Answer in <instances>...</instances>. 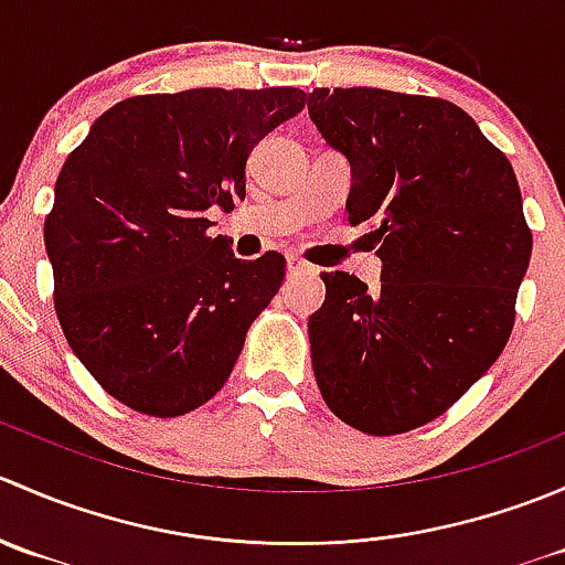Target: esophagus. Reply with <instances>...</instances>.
<instances>
[{
	"mask_svg": "<svg viewBox=\"0 0 565 565\" xmlns=\"http://www.w3.org/2000/svg\"><path fill=\"white\" fill-rule=\"evenodd\" d=\"M311 265L306 259H300V256H289L287 259V273L289 276H298V273H309Z\"/></svg>",
	"mask_w": 565,
	"mask_h": 565,
	"instance_id": "34e87169",
	"label": "esophagus"
}]
</instances>
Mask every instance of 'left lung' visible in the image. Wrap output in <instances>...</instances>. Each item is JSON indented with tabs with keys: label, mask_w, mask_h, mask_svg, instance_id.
Returning a JSON list of instances; mask_svg holds the SVG:
<instances>
[{
	"label": "left lung",
	"mask_w": 565,
	"mask_h": 565,
	"mask_svg": "<svg viewBox=\"0 0 565 565\" xmlns=\"http://www.w3.org/2000/svg\"><path fill=\"white\" fill-rule=\"evenodd\" d=\"M309 117L350 161V224H369L383 284L322 273L309 319L324 404L366 435L446 413L514 328L533 235L509 158L459 106L350 87L309 93Z\"/></svg>",
	"instance_id": "left-lung-1"
}]
</instances>
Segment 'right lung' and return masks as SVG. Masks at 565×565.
<instances>
[{"mask_svg": "<svg viewBox=\"0 0 565 565\" xmlns=\"http://www.w3.org/2000/svg\"><path fill=\"white\" fill-rule=\"evenodd\" d=\"M303 106L295 87L136 95L67 156L43 226L54 309L125 407L174 418L224 388L287 262L235 259L204 213L246 196L254 145Z\"/></svg>", "mask_w": 565, "mask_h": 565, "instance_id": "1", "label": "right lung"}]
</instances>
